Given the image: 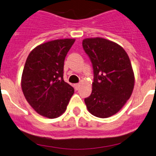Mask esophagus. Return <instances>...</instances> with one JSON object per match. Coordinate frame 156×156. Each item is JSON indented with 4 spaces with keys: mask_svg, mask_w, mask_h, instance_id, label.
<instances>
[{
    "mask_svg": "<svg viewBox=\"0 0 156 156\" xmlns=\"http://www.w3.org/2000/svg\"><path fill=\"white\" fill-rule=\"evenodd\" d=\"M80 86H81V84H75V88L76 89V90H78L80 87Z\"/></svg>",
    "mask_w": 156,
    "mask_h": 156,
    "instance_id": "1",
    "label": "esophagus"
}]
</instances>
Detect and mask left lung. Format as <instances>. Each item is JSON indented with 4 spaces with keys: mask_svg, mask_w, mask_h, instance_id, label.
Returning <instances> with one entry per match:
<instances>
[{
    "mask_svg": "<svg viewBox=\"0 0 156 156\" xmlns=\"http://www.w3.org/2000/svg\"><path fill=\"white\" fill-rule=\"evenodd\" d=\"M82 46L94 69L91 94L84 102L92 115L107 118L120 111L133 93L130 60L123 47L104 38H87Z\"/></svg>",
    "mask_w": 156,
    "mask_h": 156,
    "instance_id": "left-lung-1",
    "label": "left lung"
}]
</instances>
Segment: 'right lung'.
Here are the masks:
<instances>
[{
	"instance_id": "right-lung-1",
	"label": "right lung",
	"mask_w": 156,
	"mask_h": 156,
	"mask_svg": "<svg viewBox=\"0 0 156 156\" xmlns=\"http://www.w3.org/2000/svg\"><path fill=\"white\" fill-rule=\"evenodd\" d=\"M75 39L49 41L29 54L21 78L23 93L41 116L57 118L66 110L75 90L63 79L64 61Z\"/></svg>"
}]
</instances>
